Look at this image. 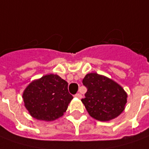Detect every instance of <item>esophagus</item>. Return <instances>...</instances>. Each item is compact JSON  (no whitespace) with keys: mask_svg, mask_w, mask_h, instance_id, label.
Listing matches in <instances>:
<instances>
[{"mask_svg":"<svg viewBox=\"0 0 149 149\" xmlns=\"http://www.w3.org/2000/svg\"><path fill=\"white\" fill-rule=\"evenodd\" d=\"M75 97H77V98H81L82 96L81 93H77V94L75 95Z\"/></svg>","mask_w":149,"mask_h":149,"instance_id":"34e87169","label":"esophagus"}]
</instances>
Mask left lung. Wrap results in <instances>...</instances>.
<instances>
[{
    "label": "left lung",
    "mask_w": 149,
    "mask_h": 149,
    "mask_svg": "<svg viewBox=\"0 0 149 149\" xmlns=\"http://www.w3.org/2000/svg\"><path fill=\"white\" fill-rule=\"evenodd\" d=\"M82 83L87 92L81 102L92 118L110 121L124 111L127 94L117 82L103 75L91 72L85 75Z\"/></svg>",
    "instance_id": "1"
}]
</instances>
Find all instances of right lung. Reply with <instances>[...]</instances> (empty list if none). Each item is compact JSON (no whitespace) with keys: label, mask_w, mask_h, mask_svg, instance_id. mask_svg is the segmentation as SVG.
Instances as JSON below:
<instances>
[{"label":"right lung","mask_w":149,"mask_h":149,"mask_svg":"<svg viewBox=\"0 0 149 149\" xmlns=\"http://www.w3.org/2000/svg\"><path fill=\"white\" fill-rule=\"evenodd\" d=\"M68 82L56 74H47L31 81L22 93L24 106L33 118L54 121L66 112L73 97Z\"/></svg>","instance_id":"obj_1"}]
</instances>
